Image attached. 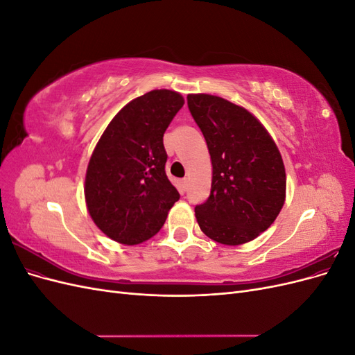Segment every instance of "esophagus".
<instances>
[{
  "label": "esophagus",
  "instance_id": "esophagus-1",
  "mask_svg": "<svg viewBox=\"0 0 355 355\" xmlns=\"http://www.w3.org/2000/svg\"><path fill=\"white\" fill-rule=\"evenodd\" d=\"M180 187H182V191H187V188H188V179L185 178V179H182V182H180Z\"/></svg>",
  "mask_w": 355,
  "mask_h": 355
}]
</instances>
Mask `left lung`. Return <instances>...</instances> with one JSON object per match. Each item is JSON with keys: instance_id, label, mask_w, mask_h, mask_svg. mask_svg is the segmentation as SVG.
Instances as JSON below:
<instances>
[{"instance_id": "8db88e82", "label": "left lung", "mask_w": 355, "mask_h": 355, "mask_svg": "<svg viewBox=\"0 0 355 355\" xmlns=\"http://www.w3.org/2000/svg\"><path fill=\"white\" fill-rule=\"evenodd\" d=\"M187 101L213 166L210 196L196 206L200 228L220 244L252 241L271 227L284 204L280 151L241 106L211 94H188Z\"/></svg>"}]
</instances>
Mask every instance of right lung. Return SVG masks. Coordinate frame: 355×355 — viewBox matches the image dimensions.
Returning <instances> with one entry per match:
<instances>
[{
    "instance_id": "obj_1",
    "label": "right lung",
    "mask_w": 355,
    "mask_h": 355,
    "mask_svg": "<svg viewBox=\"0 0 355 355\" xmlns=\"http://www.w3.org/2000/svg\"><path fill=\"white\" fill-rule=\"evenodd\" d=\"M184 106L171 90H153L118 112L96 145L85 175L92 219L110 239L139 244L163 227L179 200L166 175V128Z\"/></svg>"
}]
</instances>
